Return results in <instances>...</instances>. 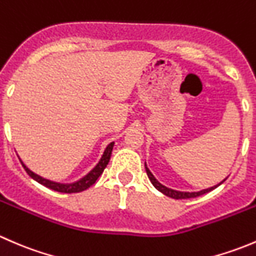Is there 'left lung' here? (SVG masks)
I'll list each match as a JSON object with an SVG mask.
<instances>
[{
	"label": "left lung",
	"instance_id": "8db88e82",
	"mask_svg": "<svg viewBox=\"0 0 256 256\" xmlns=\"http://www.w3.org/2000/svg\"><path fill=\"white\" fill-rule=\"evenodd\" d=\"M144 168H146L147 176H148L150 180H151V182H152V184H154V187H156V190H158L160 192H162L164 196H167V197L174 198V200H187V198H196V197H198V196L206 194V193H208V192H210V190H213L214 188H216V187H218V186H220L222 183H223L224 180H224L223 182H220V183H219V184L214 186V187L207 188V190H200V192H180V190H171V188H167V187H164V184H161V183H160L158 180H157L156 178L154 177V174H152L151 172H150V170L147 168L146 164H144Z\"/></svg>",
	"mask_w": 256,
	"mask_h": 256
}]
</instances>
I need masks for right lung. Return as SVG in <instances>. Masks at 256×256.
Here are the masks:
<instances>
[{
    "mask_svg": "<svg viewBox=\"0 0 256 256\" xmlns=\"http://www.w3.org/2000/svg\"><path fill=\"white\" fill-rule=\"evenodd\" d=\"M112 147H114V142H112L109 146L106 147V150H105L104 154H102V160L99 161V164H98L96 166H95L94 168H92V171L86 174V176L82 177V180H78V182L72 183V184H62V183L52 182V180H46V178H42L40 176H38V174H33L30 170H28L27 167L23 164V162H20V164H22V166L24 167L26 172L30 174V177H32L33 180H37V182L40 183V184L46 186V187L49 188V190H56V192H60V193H78V192H82V190H88V188L92 187V186L96 182L98 178H99L100 174L104 172L105 167H106L108 164H109L110 157H112Z\"/></svg>",
    "mask_w": 256,
    "mask_h": 256,
    "instance_id": "add662e5",
    "label": "right lung"
}]
</instances>
